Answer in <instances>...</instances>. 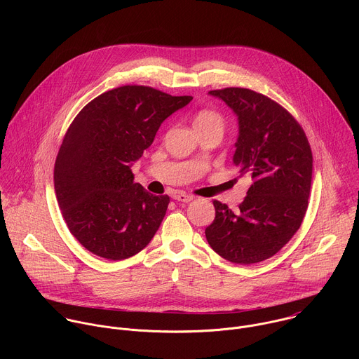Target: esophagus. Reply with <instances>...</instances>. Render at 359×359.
Here are the masks:
<instances>
[{"mask_svg":"<svg viewBox=\"0 0 359 359\" xmlns=\"http://www.w3.org/2000/svg\"><path fill=\"white\" fill-rule=\"evenodd\" d=\"M173 198H175V200H177V201L189 203V201H191V200L194 198V196H191V194H186V193H182V191H179V193H175V194H173Z\"/></svg>","mask_w":359,"mask_h":359,"instance_id":"obj_1","label":"esophagus"}]
</instances>
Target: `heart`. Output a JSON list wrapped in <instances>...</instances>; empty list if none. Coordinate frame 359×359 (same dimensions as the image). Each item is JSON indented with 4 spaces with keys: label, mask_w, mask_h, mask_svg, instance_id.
Masks as SVG:
<instances>
[{
    "label": "heart",
    "mask_w": 359,
    "mask_h": 359,
    "mask_svg": "<svg viewBox=\"0 0 359 359\" xmlns=\"http://www.w3.org/2000/svg\"><path fill=\"white\" fill-rule=\"evenodd\" d=\"M194 128L196 130H203V129H222L224 128V119L223 116L212 109H201L200 112L196 114L194 116Z\"/></svg>",
    "instance_id": "1"
}]
</instances>
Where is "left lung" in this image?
<instances>
[{
  "label": "left lung",
  "mask_w": 359,
  "mask_h": 359,
  "mask_svg": "<svg viewBox=\"0 0 359 359\" xmlns=\"http://www.w3.org/2000/svg\"><path fill=\"white\" fill-rule=\"evenodd\" d=\"M209 93L238 116L233 162L251 186L237 210L215 200L216 217L204 233L224 260L260 263L278 252L304 220L313 177L311 146L297 119L269 96L245 88Z\"/></svg>",
  "instance_id": "1"
}]
</instances>
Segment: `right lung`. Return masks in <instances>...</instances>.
<instances>
[{"label": "right lung", "mask_w": 359, "mask_h": 359, "mask_svg": "<svg viewBox=\"0 0 359 359\" xmlns=\"http://www.w3.org/2000/svg\"><path fill=\"white\" fill-rule=\"evenodd\" d=\"M191 99L123 85L96 96L75 116L58 150L54 184L71 234L88 251L125 260L155 236L170 198L133 183L130 165L162 122Z\"/></svg>", "instance_id": "1"}]
</instances>
